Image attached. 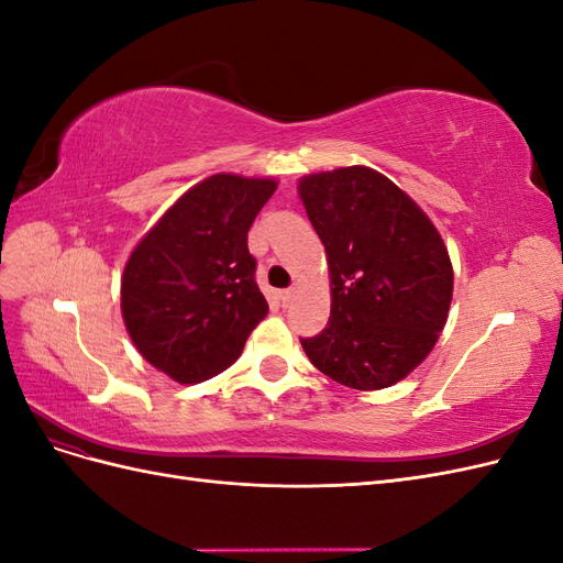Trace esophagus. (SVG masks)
Masks as SVG:
<instances>
[{
  "instance_id": "34e87169",
  "label": "esophagus",
  "mask_w": 563,
  "mask_h": 563,
  "mask_svg": "<svg viewBox=\"0 0 563 563\" xmlns=\"http://www.w3.org/2000/svg\"><path fill=\"white\" fill-rule=\"evenodd\" d=\"M296 294H298L296 288H286V291H282V296H279V298H282V302H284V305H291V302L296 300Z\"/></svg>"
}]
</instances>
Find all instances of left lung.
<instances>
[{"instance_id": "obj_1", "label": "left lung", "mask_w": 563, "mask_h": 563, "mask_svg": "<svg viewBox=\"0 0 563 563\" xmlns=\"http://www.w3.org/2000/svg\"><path fill=\"white\" fill-rule=\"evenodd\" d=\"M298 195L327 251L329 327L300 340L308 360L352 389H383L422 364L444 331L453 265L418 203L368 166L302 176Z\"/></svg>"}]
</instances>
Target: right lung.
<instances>
[{
	"instance_id": "right-lung-1",
	"label": "right lung",
	"mask_w": 563,
	"mask_h": 563,
	"mask_svg": "<svg viewBox=\"0 0 563 563\" xmlns=\"http://www.w3.org/2000/svg\"><path fill=\"white\" fill-rule=\"evenodd\" d=\"M275 190V178L209 176L131 251L122 275L129 338L176 383H203L232 366L265 319L246 240Z\"/></svg>"
}]
</instances>
